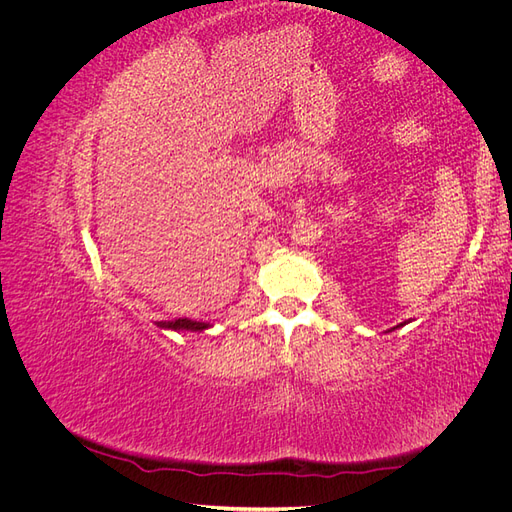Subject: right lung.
<instances>
[{"label":"right lung","mask_w":512,"mask_h":512,"mask_svg":"<svg viewBox=\"0 0 512 512\" xmlns=\"http://www.w3.org/2000/svg\"><path fill=\"white\" fill-rule=\"evenodd\" d=\"M160 329H168V331H205L209 329V322H196V320H188V318H179V320H162L158 322Z\"/></svg>","instance_id":"1"}]
</instances>
